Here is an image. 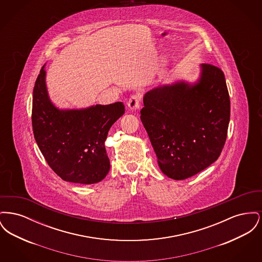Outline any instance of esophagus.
Listing matches in <instances>:
<instances>
[{"label": "esophagus", "mask_w": 262, "mask_h": 262, "mask_svg": "<svg viewBox=\"0 0 262 262\" xmlns=\"http://www.w3.org/2000/svg\"><path fill=\"white\" fill-rule=\"evenodd\" d=\"M140 102H141V95L140 94H134L130 96L127 102V106L130 110L136 111L140 108Z\"/></svg>", "instance_id": "obj_1"}]
</instances>
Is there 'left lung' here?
<instances>
[{"label": "left lung", "instance_id": "obj_1", "mask_svg": "<svg viewBox=\"0 0 262 262\" xmlns=\"http://www.w3.org/2000/svg\"><path fill=\"white\" fill-rule=\"evenodd\" d=\"M140 119L164 174L185 180L215 162L224 147L230 97L224 73L201 64L194 84L153 88L143 97Z\"/></svg>", "mask_w": 262, "mask_h": 262}]
</instances>
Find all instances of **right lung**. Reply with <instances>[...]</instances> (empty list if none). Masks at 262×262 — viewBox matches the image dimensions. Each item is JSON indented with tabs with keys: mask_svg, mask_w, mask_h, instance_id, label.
I'll list each match as a JSON object with an SVG mask.
<instances>
[{
	"mask_svg": "<svg viewBox=\"0 0 262 262\" xmlns=\"http://www.w3.org/2000/svg\"><path fill=\"white\" fill-rule=\"evenodd\" d=\"M44 66L35 81L32 127L38 147L61 179L91 185L110 170L105 140L113 124L125 114L122 102L80 110H60L48 96Z\"/></svg>",
	"mask_w": 262,
	"mask_h": 262,
	"instance_id": "1",
	"label": "right lung"
}]
</instances>
